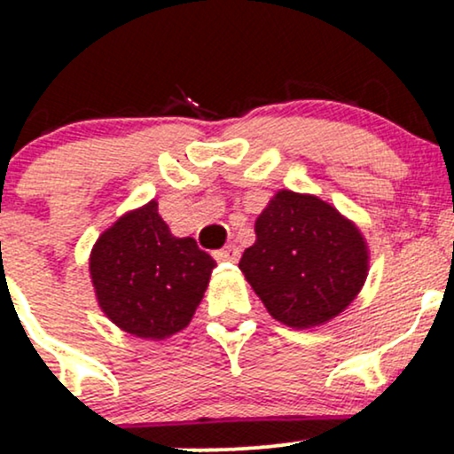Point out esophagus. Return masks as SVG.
Returning <instances> with one entry per match:
<instances>
[{
	"label": "esophagus",
	"instance_id": "34e87169",
	"mask_svg": "<svg viewBox=\"0 0 454 454\" xmlns=\"http://www.w3.org/2000/svg\"><path fill=\"white\" fill-rule=\"evenodd\" d=\"M213 256H215V260H220V262H237L241 258V252H239L237 245H226V247L217 249Z\"/></svg>",
	"mask_w": 454,
	"mask_h": 454
}]
</instances>
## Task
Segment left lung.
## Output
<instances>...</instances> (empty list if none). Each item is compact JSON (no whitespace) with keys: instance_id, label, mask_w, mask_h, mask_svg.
<instances>
[{"instance_id":"obj_1","label":"left lung","mask_w":454,"mask_h":454,"mask_svg":"<svg viewBox=\"0 0 454 454\" xmlns=\"http://www.w3.org/2000/svg\"><path fill=\"white\" fill-rule=\"evenodd\" d=\"M239 269L275 320L309 328L341 314L369 269L361 231L311 194L281 190L256 220Z\"/></svg>"}]
</instances>
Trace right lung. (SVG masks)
Wrapping results in <instances>:
<instances>
[{"mask_svg":"<svg viewBox=\"0 0 454 454\" xmlns=\"http://www.w3.org/2000/svg\"><path fill=\"white\" fill-rule=\"evenodd\" d=\"M215 260L176 239L151 200L102 232L90 270L102 311L129 335L164 340L190 325Z\"/></svg>","mask_w":454,"mask_h":454,"instance_id":"right-lung-1","label":"right lung"}]
</instances>
